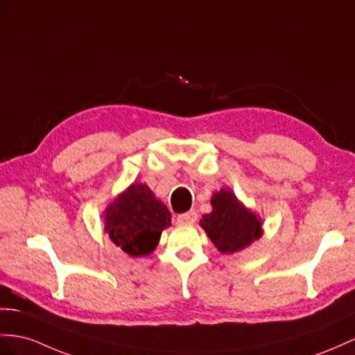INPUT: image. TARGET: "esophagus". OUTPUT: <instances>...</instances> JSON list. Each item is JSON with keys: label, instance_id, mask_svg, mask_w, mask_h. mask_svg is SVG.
<instances>
[{"label": "esophagus", "instance_id": "34e87169", "mask_svg": "<svg viewBox=\"0 0 355 355\" xmlns=\"http://www.w3.org/2000/svg\"><path fill=\"white\" fill-rule=\"evenodd\" d=\"M196 219H198L196 211L195 210H190V211H187L184 214H180L177 217V223H180V225H192V223L196 222Z\"/></svg>", "mask_w": 355, "mask_h": 355}]
</instances>
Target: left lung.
Here are the masks:
<instances>
[{
  "label": "left lung",
  "mask_w": 355,
  "mask_h": 355,
  "mask_svg": "<svg viewBox=\"0 0 355 355\" xmlns=\"http://www.w3.org/2000/svg\"><path fill=\"white\" fill-rule=\"evenodd\" d=\"M211 208V213L199 220V226L225 255L244 250L264 234L261 217L244 205L231 189L214 192Z\"/></svg>",
  "instance_id": "left-lung-1"
}]
</instances>
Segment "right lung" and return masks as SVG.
Here are the masks:
<instances>
[{
    "label": "right lung",
    "mask_w": 355,
    "mask_h": 355,
    "mask_svg": "<svg viewBox=\"0 0 355 355\" xmlns=\"http://www.w3.org/2000/svg\"><path fill=\"white\" fill-rule=\"evenodd\" d=\"M103 223L109 239L124 253L147 257L171 226V213L147 184L132 183L106 205Z\"/></svg>",
    "instance_id": "obj_1"
}]
</instances>
